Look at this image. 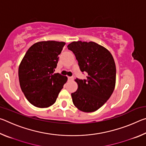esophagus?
Instances as JSON below:
<instances>
[{"label": "esophagus", "mask_w": 146, "mask_h": 146, "mask_svg": "<svg viewBox=\"0 0 146 146\" xmlns=\"http://www.w3.org/2000/svg\"><path fill=\"white\" fill-rule=\"evenodd\" d=\"M68 80H73V77H72V76H69Z\"/></svg>", "instance_id": "34e87169"}]
</instances>
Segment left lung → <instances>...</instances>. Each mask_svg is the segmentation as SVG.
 <instances>
[{"mask_svg": "<svg viewBox=\"0 0 146 146\" xmlns=\"http://www.w3.org/2000/svg\"><path fill=\"white\" fill-rule=\"evenodd\" d=\"M75 54L86 80L75 79L78 89L71 93L73 104L83 112H94L110 98L116 83V66L109 50L94 42H73L68 46Z\"/></svg>", "mask_w": 146, "mask_h": 146, "instance_id": "left-lung-1", "label": "left lung"}]
</instances>
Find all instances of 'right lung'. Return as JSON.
Returning <instances> with one entry per match:
<instances>
[{"label":"right lung","instance_id":"obj_1","mask_svg":"<svg viewBox=\"0 0 146 146\" xmlns=\"http://www.w3.org/2000/svg\"><path fill=\"white\" fill-rule=\"evenodd\" d=\"M66 43L54 40L35 43L27 51L19 68L21 88L29 102L39 108L52 106L68 77L53 73Z\"/></svg>","mask_w":146,"mask_h":146}]
</instances>
